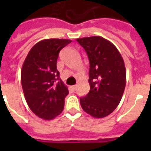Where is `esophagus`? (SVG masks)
Returning <instances> with one entry per match:
<instances>
[{"label": "esophagus", "instance_id": "1", "mask_svg": "<svg viewBox=\"0 0 151 151\" xmlns=\"http://www.w3.org/2000/svg\"><path fill=\"white\" fill-rule=\"evenodd\" d=\"M71 88H72L73 91H76V89H77V85H73V86H71Z\"/></svg>", "mask_w": 151, "mask_h": 151}]
</instances>
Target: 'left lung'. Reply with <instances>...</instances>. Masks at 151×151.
I'll return each instance as SVG.
<instances>
[{
    "mask_svg": "<svg viewBox=\"0 0 151 151\" xmlns=\"http://www.w3.org/2000/svg\"><path fill=\"white\" fill-rule=\"evenodd\" d=\"M89 60L90 91L80 103L84 111L102 118L116 109L124 93L126 70L117 48L102 37L77 39Z\"/></svg>",
    "mask_w": 151,
    "mask_h": 151,
    "instance_id": "left-lung-1",
    "label": "left lung"
}]
</instances>
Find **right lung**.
Masks as SVG:
<instances>
[{
  "instance_id": "right-lung-1",
  "label": "right lung",
  "mask_w": 151,
  "mask_h": 151,
  "mask_svg": "<svg viewBox=\"0 0 151 151\" xmlns=\"http://www.w3.org/2000/svg\"><path fill=\"white\" fill-rule=\"evenodd\" d=\"M68 39H45L29 50L22 64L21 82L25 99L33 112L41 118L52 120L63 110L68 88L59 78L56 63Z\"/></svg>"
}]
</instances>
